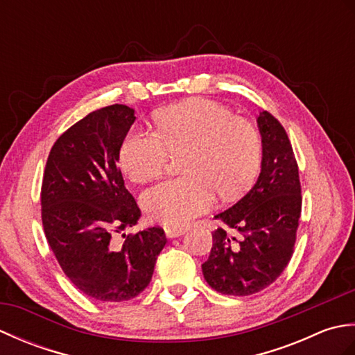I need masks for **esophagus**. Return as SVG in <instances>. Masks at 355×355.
Instances as JSON below:
<instances>
[{
	"label": "esophagus",
	"instance_id": "esophagus-1",
	"mask_svg": "<svg viewBox=\"0 0 355 355\" xmlns=\"http://www.w3.org/2000/svg\"><path fill=\"white\" fill-rule=\"evenodd\" d=\"M164 233L168 238H177V236H182L184 233V229H175V227H166Z\"/></svg>",
	"mask_w": 355,
	"mask_h": 355
}]
</instances>
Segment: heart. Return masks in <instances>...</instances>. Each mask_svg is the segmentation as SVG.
Instances as JSON below:
<instances>
[{"mask_svg": "<svg viewBox=\"0 0 355 355\" xmlns=\"http://www.w3.org/2000/svg\"><path fill=\"white\" fill-rule=\"evenodd\" d=\"M157 131L131 130L119 153L120 168L135 183L160 175L169 155H183L184 177L166 180L141 195V206L155 221L184 225L223 200L250 189L261 166L256 128L221 103L193 99L162 110Z\"/></svg>", "mask_w": 355, "mask_h": 355, "instance_id": "b5f03b06", "label": "heart"}]
</instances>
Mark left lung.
<instances>
[{
	"mask_svg": "<svg viewBox=\"0 0 355 355\" xmlns=\"http://www.w3.org/2000/svg\"><path fill=\"white\" fill-rule=\"evenodd\" d=\"M262 162L258 182L236 205L218 214L224 227L212 233V250L202 275L214 290L250 296L281 276L293 256L302 195L299 169L284 126L268 111L259 112ZM240 233L230 237L227 229Z\"/></svg>",
	"mask_w": 355,
	"mask_h": 355,
	"instance_id": "left-lung-1",
	"label": "left lung"
}]
</instances>
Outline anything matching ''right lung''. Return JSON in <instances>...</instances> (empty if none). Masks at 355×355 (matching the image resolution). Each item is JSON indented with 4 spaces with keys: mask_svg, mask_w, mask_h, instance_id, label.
Returning a JSON list of instances; mask_svg holds the SVG:
<instances>
[{
    "mask_svg": "<svg viewBox=\"0 0 355 355\" xmlns=\"http://www.w3.org/2000/svg\"><path fill=\"white\" fill-rule=\"evenodd\" d=\"M134 120V110L119 103L89 112L56 140L42 178L41 214L49 245L67 277L102 302L139 296L166 244L160 227L123 233L122 247L112 241L140 218L117 168Z\"/></svg>",
    "mask_w": 355,
    "mask_h": 355,
    "instance_id": "obj_1",
    "label": "right lung"
}]
</instances>
